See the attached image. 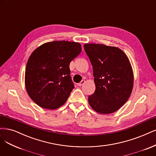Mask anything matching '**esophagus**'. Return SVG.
I'll return each mask as SVG.
<instances>
[{
	"mask_svg": "<svg viewBox=\"0 0 156 156\" xmlns=\"http://www.w3.org/2000/svg\"><path fill=\"white\" fill-rule=\"evenodd\" d=\"M84 83H85V80H81V81H80L79 83H78V86H79V87H80V86L83 85Z\"/></svg>",
	"mask_w": 156,
	"mask_h": 156,
	"instance_id": "34e87169",
	"label": "esophagus"
}]
</instances>
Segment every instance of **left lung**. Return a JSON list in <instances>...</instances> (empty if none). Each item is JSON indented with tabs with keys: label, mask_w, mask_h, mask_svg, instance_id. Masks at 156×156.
<instances>
[{
	"label": "left lung",
	"mask_w": 156,
	"mask_h": 156,
	"mask_svg": "<svg viewBox=\"0 0 156 156\" xmlns=\"http://www.w3.org/2000/svg\"><path fill=\"white\" fill-rule=\"evenodd\" d=\"M93 66L95 90L88 97L92 109L102 114L119 110L130 98L133 86L130 62L119 48L102 44H84Z\"/></svg>",
	"instance_id": "obj_1"
}]
</instances>
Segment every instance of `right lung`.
<instances>
[{"label": "right lung", "mask_w": 156, "mask_h": 156, "mask_svg": "<svg viewBox=\"0 0 156 156\" xmlns=\"http://www.w3.org/2000/svg\"><path fill=\"white\" fill-rule=\"evenodd\" d=\"M81 50L79 42L56 41L32 52L26 67L25 87L37 105L55 110L66 103L74 88L69 64Z\"/></svg>", "instance_id": "right-lung-1"}]
</instances>
